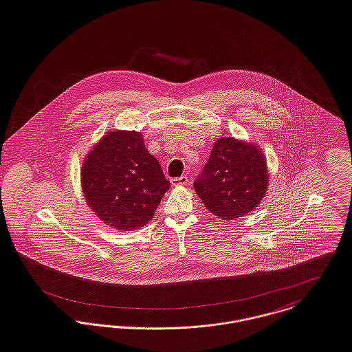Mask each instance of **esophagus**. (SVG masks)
I'll return each mask as SVG.
<instances>
[{
    "label": "esophagus",
    "instance_id": "esophagus-1",
    "mask_svg": "<svg viewBox=\"0 0 352 352\" xmlns=\"http://www.w3.org/2000/svg\"><path fill=\"white\" fill-rule=\"evenodd\" d=\"M172 186H184L188 183V177L187 176H180V177H173L170 179Z\"/></svg>",
    "mask_w": 352,
    "mask_h": 352
}]
</instances>
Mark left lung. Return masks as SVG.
Listing matches in <instances>:
<instances>
[{"label":"left lung","instance_id":"1","mask_svg":"<svg viewBox=\"0 0 352 352\" xmlns=\"http://www.w3.org/2000/svg\"><path fill=\"white\" fill-rule=\"evenodd\" d=\"M193 188L207 210L221 219L243 217L261 203L267 188L263 153L236 138L217 140Z\"/></svg>","mask_w":352,"mask_h":352}]
</instances>
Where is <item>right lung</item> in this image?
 I'll return each instance as SVG.
<instances>
[{
  "instance_id": "right-lung-1",
  "label": "right lung",
  "mask_w": 352,
  "mask_h": 352,
  "mask_svg": "<svg viewBox=\"0 0 352 352\" xmlns=\"http://www.w3.org/2000/svg\"><path fill=\"white\" fill-rule=\"evenodd\" d=\"M82 187L100 221L122 231L148 223L170 183L138 131L107 133L86 157Z\"/></svg>"
}]
</instances>
